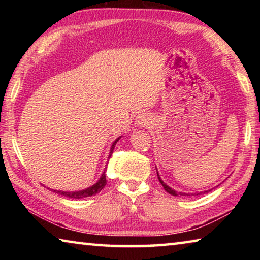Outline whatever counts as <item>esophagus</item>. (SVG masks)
I'll return each instance as SVG.
<instances>
[{"mask_svg":"<svg viewBox=\"0 0 260 260\" xmlns=\"http://www.w3.org/2000/svg\"><path fill=\"white\" fill-rule=\"evenodd\" d=\"M149 124H150V118L147 114H140L135 121V125L138 127H147Z\"/></svg>","mask_w":260,"mask_h":260,"instance_id":"obj_1","label":"esophagus"}]
</instances>
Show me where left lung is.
Returning <instances> with one entry per match:
<instances>
[{
    "label": "left lung",
    "instance_id": "8db88e82",
    "mask_svg": "<svg viewBox=\"0 0 260 260\" xmlns=\"http://www.w3.org/2000/svg\"><path fill=\"white\" fill-rule=\"evenodd\" d=\"M157 177H158V180H159V182L161 183V186L164 187L165 190H166L167 192H170L171 195H173V196H177V195H182V196H183V195H187V193H184V192H178V193H177V192H175V191L173 190L172 188H170L169 186H166V184L161 181V179L159 178V175H158V172H157ZM189 196H190V195H189Z\"/></svg>",
    "mask_w": 260,
    "mask_h": 260
}]
</instances>
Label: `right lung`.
Masks as SVG:
<instances>
[{
	"instance_id": "obj_1",
	"label": "right lung",
	"mask_w": 260,
	"mask_h": 260,
	"mask_svg": "<svg viewBox=\"0 0 260 260\" xmlns=\"http://www.w3.org/2000/svg\"><path fill=\"white\" fill-rule=\"evenodd\" d=\"M117 141H118V140H117ZM117 141H116V142H117ZM116 142H114V143L112 144V148H111V151H110L109 158L111 157V155H112V151H113V148H114V144H116ZM105 184H107V178H105V172H104V173L102 174V177H101V179L99 180L98 182H96V183L94 184V186L87 188V189H85V190L73 191V192L54 190V192H58L59 195H63V196H65V197H69V199H82V197L93 196V195H96V193H99V192L104 188Z\"/></svg>"
}]
</instances>
